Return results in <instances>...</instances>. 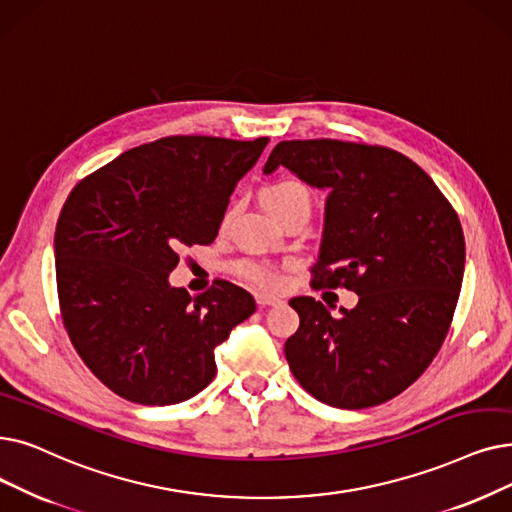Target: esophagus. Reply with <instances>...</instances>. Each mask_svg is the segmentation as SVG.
Here are the masks:
<instances>
[{
  "instance_id": "obj_1",
  "label": "esophagus",
  "mask_w": 512,
  "mask_h": 512,
  "mask_svg": "<svg viewBox=\"0 0 512 512\" xmlns=\"http://www.w3.org/2000/svg\"><path fill=\"white\" fill-rule=\"evenodd\" d=\"M255 301H257L259 307H270V305H280V303H282L278 297L268 295V293H257V295H255Z\"/></svg>"
}]
</instances>
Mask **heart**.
<instances>
[{
  "label": "heart",
  "instance_id": "heart-1",
  "mask_svg": "<svg viewBox=\"0 0 512 512\" xmlns=\"http://www.w3.org/2000/svg\"><path fill=\"white\" fill-rule=\"evenodd\" d=\"M261 203L272 215L278 211L291 207L295 203H311V194L305 184L299 180H291V177H284V180H276L261 190ZM234 272L238 278L247 280L261 288H276L280 284V276L276 270H272L268 263L244 259L234 265Z\"/></svg>",
  "mask_w": 512,
  "mask_h": 512
}]
</instances>
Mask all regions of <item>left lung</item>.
<instances>
[{
    "instance_id": "1",
    "label": "left lung",
    "mask_w": 512,
    "mask_h": 512,
    "mask_svg": "<svg viewBox=\"0 0 512 512\" xmlns=\"http://www.w3.org/2000/svg\"><path fill=\"white\" fill-rule=\"evenodd\" d=\"M291 169L328 190L311 286L360 297L341 316L295 297L284 343L299 385L320 402L362 410L389 402L433 362L464 274V234L448 198L402 152L341 140L280 142L263 171Z\"/></svg>"
}]
</instances>
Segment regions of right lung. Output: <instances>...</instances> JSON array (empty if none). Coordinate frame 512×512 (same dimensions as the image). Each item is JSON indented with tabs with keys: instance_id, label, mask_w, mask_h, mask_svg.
Here are the masks:
<instances>
[{
	"instance_id": "1",
	"label": "right lung",
	"mask_w": 512,
	"mask_h": 512,
	"mask_svg": "<svg viewBox=\"0 0 512 512\" xmlns=\"http://www.w3.org/2000/svg\"><path fill=\"white\" fill-rule=\"evenodd\" d=\"M268 138L169 136L123 152L73 188L54 255L62 324L98 379L142 406L180 404L217 372L215 347L255 311L219 280L190 297L169 286L180 251L211 244L236 182Z\"/></svg>"
}]
</instances>
